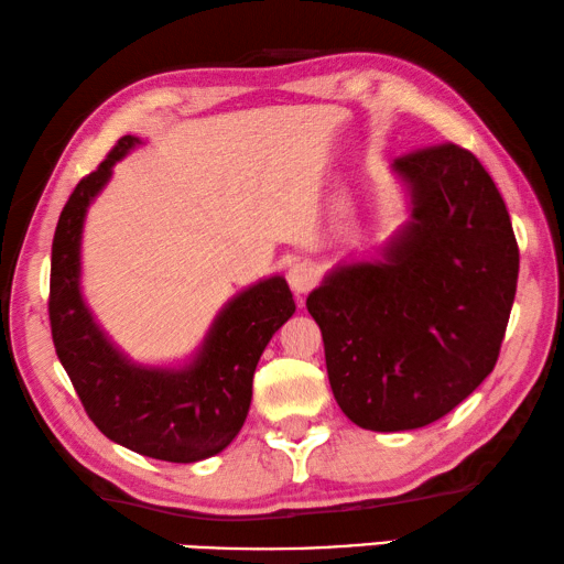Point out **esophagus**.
<instances>
[{"mask_svg":"<svg viewBox=\"0 0 564 564\" xmlns=\"http://www.w3.org/2000/svg\"><path fill=\"white\" fill-rule=\"evenodd\" d=\"M317 280H319V270H317V264L310 262V260L294 262L290 267V272H288V282H290V288H292L294 294H297V297L307 294L314 288V284H317Z\"/></svg>","mask_w":564,"mask_h":564,"instance_id":"34e87169","label":"esophagus"}]
</instances>
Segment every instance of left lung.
<instances>
[{
    "instance_id": "obj_1",
    "label": "left lung",
    "mask_w": 564,
    "mask_h": 564,
    "mask_svg": "<svg viewBox=\"0 0 564 564\" xmlns=\"http://www.w3.org/2000/svg\"><path fill=\"white\" fill-rule=\"evenodd\" d=\"M391 167L411 220L381 260L334 267L307 297L339 409L383 433L429 426L480 387L520 267L508 207L470 151L431 145Z\"/></svg>"
}]
</instances>
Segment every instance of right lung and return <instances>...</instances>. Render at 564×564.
Masks as SVG:
<instances>
[{
	"mask_svg": "<svg viewBox=\"0 0 564 564\" xmlns=\"http://www.w3.org/2000/svg\"><path fill=\"white\" fill-rule=\"evenodd\" d=\"M138 143L135 135H123L106 161L78 181L58 215L48 322L56 357L106 438L148 458L195 463L220 453L240 433L257 361L294 314V300L284 276L274 274L225 304L185 367H141L123 357L88 312L78 280L88 205Z\"/></svg>",
	"mask_w": 564,
	"mask_h": 564,
	"instance_id": "add662e5",
	"label": "right lung"
}]
</instances>
